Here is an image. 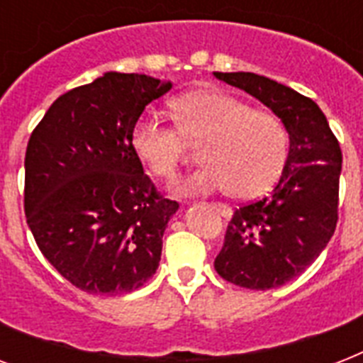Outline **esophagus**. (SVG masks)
<instances>
[{
    "mask_svg": "<svg viewBox=\"0 0 363 363\" xmlns=\"http://www.w3.org/2000/svg\"><path fill=\"white\" fill-rule=\"evenodd\" d=\"M213 209L218 213V215H222L224 218H230L232 216V209L228 207V205H222V203H213Z\"/></svg>",
    "mask_w": 363,
    "mask_h": 363,
    "instance_id": "34e87169",
    "label": "esophagus"
}]
</instances>
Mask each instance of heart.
I'll return each mask as SVG.
<instances>
[{
	"label": "heart",
	"instance_id": "b5f03b06",
	"mask_svg": "<svg viewBox=\"0 0 363 363\" xmlns=\"http://www.w3.org/2000/svg\"><path fill=\"white\" fill-rule=\"evenodd\" d=\"M177 125L143 116L131 130V148L150 175L169 181L184 156V141L201 143L203 167L175 184L179 196L230 190L250 199L267 192L286 162L288 133L281 118L256 111L220 90H196L171 101Z\"/></svg>",
	"mask_w": 363,
	"mask_h": 363
}]
</instances>
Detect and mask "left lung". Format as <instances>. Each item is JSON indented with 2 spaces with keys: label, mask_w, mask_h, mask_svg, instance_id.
<instances>
[{
  "label": "left lung",
  "mask_w": 363,
  "mask_h": 363,
  "mask_svg": "<svg viewBox=\"0 0 363 363\" xmlns=\"http://www.w3.org/2000/svg\"><path fill=\"white\" fill-rule=\"evenodd\" d=\"M269 107L290 137L286 164L265 198L235 209L216 273L238 286L269 290L301 275L337 226L343 154L313 99L256 73H215Z\"/></svg>",
  "instance_id": "obj_1"
}]
</instances>
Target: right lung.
Masks as SVG:
<instances>
[{"label": "right lung", "instance_id": "obj_1", "mask_svg": "<svg viewBox=\"0 0 363 363\" xmlns=\"http://www.w3.org/2000/svg\"><path fill=\"white\" fill-rule=\"evenodd\" d=\"M171 82L109 71L60 96L26 148L24 211L37 247L82 292L118 296L156 273L179 203L160 196L131 130Z\"/></svg>", "mask_w": 363, "mask_h": 363}]
</instances>
